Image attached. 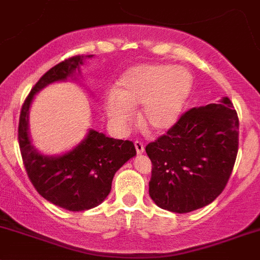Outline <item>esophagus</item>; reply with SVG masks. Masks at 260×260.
<instances>
[{
    "mask_svg": "<svg viewBox=\"0 0 260 260\" xmlns=\"http://www.w3.org/2000/svg\"><path fill=\"white\" fill-rule=\"evenodd\" d=\"M134 145H135V149H137L138 154H142V153L144 152V144H143L142 142L137 140V142L134 143Z\"/></svg>",
    "mask_w": 260,
    "mask_h": 260,
    "instance_id": "obj_1",
    "label": "esophagus"
}]
</instances>
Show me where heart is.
<instances>
[{
	"mask_svg": "<svg viewBox=\"0 0 260 260\" xmlns=\"http://www.w3.org/2000/svg\"><path fill=\"white\" fill-rule=\"evenodd\" d=\"M194 79L182 66L143 63L127 69L118 79L115 91L105 101L113 125L126 127L133 108L143 106L140 122L145 130L160 134L174 127L191 94Z\"/></svg>",
	"mask_w": 260,
	"mask_h": 260,
	"instance_id": "obj_1",
	"label": "heart"
}]
</instances>
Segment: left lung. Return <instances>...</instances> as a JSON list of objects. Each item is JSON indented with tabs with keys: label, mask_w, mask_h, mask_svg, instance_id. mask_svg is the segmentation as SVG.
I'll use <instances>...</instances> for the list:
<instances>
[{
	"label": "left lung",
	"mask_w": 260,
	"mask_h": 260,
	"mask_svg": "<svg viewBox=\"0 0 260 260\" xmlns=\"http://www.w3.org/2000/svg\"><path fill=\"white\" fill-rule=\"evenodd\" d=\"M239 149V117L230 98L181 115L145 147L152 160L149 195L166 211L187 213L223 191Z\"/></svg>",
	"instance_id": "8db88e82"
}]
</instances>
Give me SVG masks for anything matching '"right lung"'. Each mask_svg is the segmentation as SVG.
I'll list each match as a JSON object with an SVG mask.
<instances>
[{
  "instance_id": "1",
  "label": "right lung",
  "mask_w": 260,
  "mask_h": 260,
  "mask_svg": "<svg viewBox=\"0 0 260 260\" xmlns=\"http://www.w3.org/2000/svg\"><path fill=\"white\" fill-rule=\"evenodd\" d=\"M89 56H74L49 69L33 86L21 107L19 118V147L29 180L37 191L71 212L94 208L110 194L116 171L137 154L130 140L106 137L89 130L85 139L62 155H43L31 145L29 138V107L34 95L54 81H63L80 69Z\"/></svg>"
}]
</instances>
